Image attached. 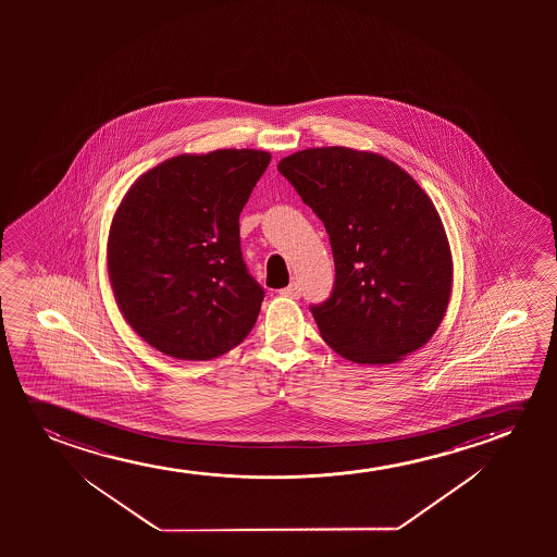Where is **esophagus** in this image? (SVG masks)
Returning a JSON list of instances; mask_svg holds the SVG:
<instances>
[{
    "mask_svg": "<svg viewBox=\"0 0 557 557\" xmlns=\"http://www.w3.org/2000/svg\"><path fill=\"white\" fill-rule=\"evenodd\" d=\"M283 297L298 298L300 297V285L297 282L290 283L289 287L282 289Z\"/></svg>",
    "mask_w": 557,
    "mask_h": 557,
    "instance_id": "obj_1",
    "label": "esophagus"
}]
</instances>
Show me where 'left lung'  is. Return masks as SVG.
<instances>
[{"label": "left lung", "mask_w": 557, "mask_h": 557, "mask_svg": "<svg viewBox=\"0 0 557 557\" xmlns=\"http://www.w3.org/2000/svg\"><path fill=\"white\" fill-rule=\"evenodd\" d=\"M327 230L335 287L312 306L323 341L361 366L419 350L447 312L453 257L417 181L381 153L323 146L277 163Z\"/></svg>", "instance_id": "obj_1"}]
</instances>
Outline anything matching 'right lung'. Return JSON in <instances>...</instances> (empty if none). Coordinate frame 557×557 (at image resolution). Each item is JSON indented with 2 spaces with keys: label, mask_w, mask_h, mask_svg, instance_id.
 Segmentation results:
<instances>
[{
  "label": "right lung",
  "mask_w": 557,
  "mask_h": 557,
  "mask_svg": "<svg viewBox=\"0 0 557 557\" xmlns=\"http://www.w3.org/2000/svg\"><path fill=\"white\" fill-rule=\"evenodd\" d=\"M270 160L251 148L181 153L138 176L115 209V302L161 354L207 361L251 333L264 289L242 257L239 213Z\"/></svg>",
  "instance_id": "1"
}]
</instances>
